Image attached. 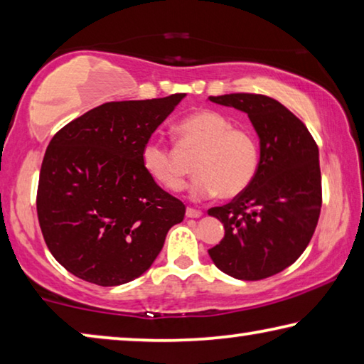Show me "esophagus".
<instances>
[{"label":"esophagus","instance_id":"34e87169","mask_svg":"<svg viewBox=\"0 0 364 364\" xmlns=\"http://www.w3.org/2000/svg\"><path fill=\"white\" fill-rule=\"evenodd\" d=\"M186 217L188 218H199V217H203V212L191 209V207H188V209H186Z\"/></svg>","mask_w":364,"mask_h":364}]
</instances>
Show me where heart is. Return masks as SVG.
I'll use <instances>...</instances> for the list:
<instances>
[{"mask_svg": "<svg viewBox=\"0 0 364 364\" xmlns=\"http://www.w3.org/2000/svg\"><path fill=\"white\" fill-rule=\"evenodd\" d=\"M178 146L198 152L193 170L198 173L191 198L207 199L218 194L233 199L243 194L256 176L259 149L251 132L235 128L232 121L213 109H198L175 124ZM144 170L168 191H180L184 175L178 151L161 141H149L142 149Z\"/></svg>", "mask_w": 364, "mask_h": 364, "instance_id": "obj_1", "label": "heart"}]
</instances>
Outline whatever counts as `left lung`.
<instances>
[{"label": "left lung", "mask_w": 364, "mask_h": 364, "mask_svg": "<svg viewBox=\"0 0 364 364\" xmlns=\"http://www.w3.org/2000/svg\"><path fill=\"white\" fill-rule=\"evenodd\" d=\"M209 100L245 112L261 151L250 188L230 204L209 209L225 228L209 256L238 280L267 279L295 262L313 238L322 204L319 149L303 121L267 95Z\"/></svg>", "instance_id": "left-lung-1"}]
</instances>
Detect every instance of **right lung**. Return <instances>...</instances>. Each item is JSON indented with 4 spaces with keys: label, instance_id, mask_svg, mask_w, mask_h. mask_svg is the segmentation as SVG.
Masks as SVG:
<instances>
[{
    "label": "right lung",
    "instance_id": "obj_1",
    "mask_svg": "<svg viewBox=\"0 0 364 364\" xmlns=\"http://www.w3.org/2000/svg\"><path fill=\"white\" fill-rule=\"evenodd\" d=\"M186 94L108 102L50 141L40 170L37 213L45 243L68 272L117 287L151 267L184 204L142 165V149Z\"/></svg>",
    "mask_w": 364,
    "mask_h": 364
}]
</instances>
